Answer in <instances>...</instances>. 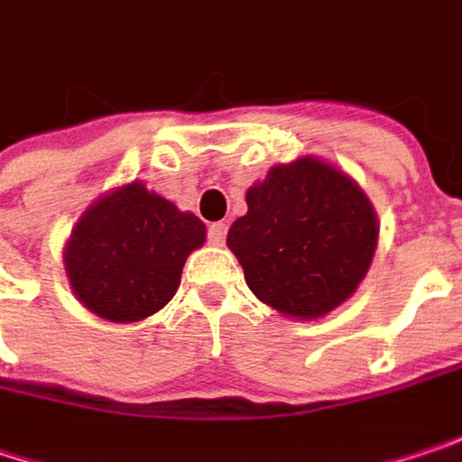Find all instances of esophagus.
Masks as SVG:
<instances>
[{"label": "esophagus", "mask_w": 462, "mask_h": 462, "mask_svg": "<svg viewBox=\"0 0 462 462\" xmlns=\"http://www.w3.org/2000/svg\"><path fill=\"white\" fill-rule=\"evenodd\" d=\"M226 231H228V226H226L223 220H218V223H213V226L208 228V239H210V244H216V246H220V244L226 242Z\"/></svg>", "instance_id": "esophagus-1"}]
</instances>
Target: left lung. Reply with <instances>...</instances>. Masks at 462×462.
I'll return each mask as SVG.
<instances>
[{
  "instance_id": "obj_1",
  "label": "left lung",
  "mask_w": 462,
  "mask_h": 462,
  "mask_svg": "<svg viewBox=\"0 0 462 462\" xmlns=\"http://www.w3.org/2000/svg\"><path fill=\"white\" fill-rule=\"evenodd\" d=\"M377 213L333 163L301 155L246 189L226 244L252 293L291 319H319L356 293L377 252Z\"/></svg>"
}]
</instances>
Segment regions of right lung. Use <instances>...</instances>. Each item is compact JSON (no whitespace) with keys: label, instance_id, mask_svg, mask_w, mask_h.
<instances>
[{"label":"right lung","instance_id":"1","mask_svg":"<svg viewBox=\"0 0 462 462\" xmlns=\"http://www.w3.org/2000/svg\"><path fill=\"white\" fill-rule=\"evenodd\" d=\"M205 236L195 213L134 179L98 197L72 226L64 244L69 289L101 319L140 322L171 301Z\"/></svg>","mask_w":462,"mask_h":462}]
</instances>
